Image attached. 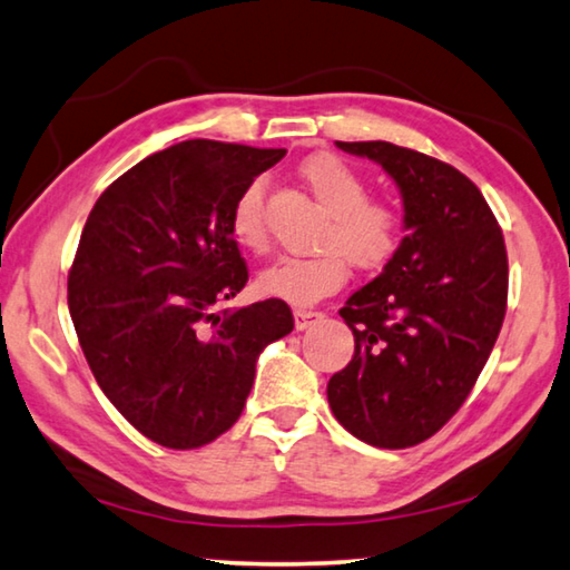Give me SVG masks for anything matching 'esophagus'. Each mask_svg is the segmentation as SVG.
<instances>
[{"instance_id": "esophagus-1", "label": "esophagus", "mask_w": 570, "mask_h": 570, "mask_svg": "<svg viewBox=\"0 0 570 570\" xmlns=\"http://www.w3.org/2000/svg\"><path fill=\"white\" fill-rule=\"evenodd\" d=\"M322 320V312H312V308H296L294 312V326L298 332H304L312 326L314 322Z\"/></svg>"}]
</instances>
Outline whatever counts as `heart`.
<instances>
[{
    "instance_id": "obj_1",
    "label": "heart",
    "mask_w": 570,
    "mask_h": 570,
    "mask_svg": "<svg viewBox=\"0 0 570 570\" xmlns=\"http://www.w3.org/2000/svg\"><path fill=\"white\" fill-rule=\"evenodd\" d=\"M302 178L326 210L314 256H288L264 268L256 278L258 294L286 304L308 306L334 294L346 282L350 264L377 272L397 254L404 238V216L390 200L370 198V186L342 158L320 153L302 163ZM230 234L248 250L266 248L264 183L254 180L238 193L230 208Z\"/></svg>"
}]
</instances>
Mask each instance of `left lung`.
Wrapping results in <instances>:
<instances>
[{"label":"left lung","instance_id":"obj_1","mask_svg":"<svg viewBox=\"0 0 570 570\" xmlns=\"http://www.w3.org/2000/svg\"><path fill=\"white\" fill-rule=\"evenodd\" d=\"M336 148L380 163L397 183L407 234L340 308L354 356L326 397L356 440L412 448L462 407L493 352L508 306L503 230L475 183L448 163L384 140Z\"/></svg>","mask_w":570,"mask_h":570}]
</instances>
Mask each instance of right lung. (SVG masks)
<instances>
[{
    "label": "right lung",
    "mask_w": 570,
    "mask_h": 570,
    "mask_svg": "<svg viewBox=\"0 0 570 570\" xmlns=\"http://www.w3.org/2000/svg\"><path fill=\"white\" fill-rule=\"evenodd\" d=\"M284 156L178 142L110 183L82 228L67 276L77 340L105 397L163 448H204L234 428L258 354L294 330L282 298L220 308L248 282L230 208Z\"/></svg>",
    "instance_id": "1"
}]
</instances>
